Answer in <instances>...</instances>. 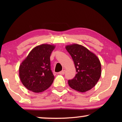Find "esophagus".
<instances>
[{
    "instance_id": "esophagus-1",
    "label": "esophagus",
    "mask_w": 122,
    "mask_h": 122,
    "mask_svg": "<svg viewBox=\"0 0 122 122\" xmlns=\"http://www.w3.org/2000/svg\"><path fill=\"white\" fill-rule=\"evenodd\" d=\"M64 73H65V70H63V71H60V72L59 73V74L63 75V74H64Z\"/></svg>"
}]
</instances>
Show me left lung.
Here are the masks:
<instances>
[{
  "label": "left lung",
  "instance_id": "obj_1",
  "mask_svg": "<svg viewBox=\"0 0 122 122\" xmlns=\"http://www.w3.org/2000/svg\"><path fill=\"white\" fill-rule=\"evenodd\" d=\"M74 63L76 74L68 81L70 87L84 93L96 86L101 76L102 68L99 58L85 46L78 44L66 46Z\"/></svg>",
  "mask_w": 122,
  "mask_h": 122
}]
</instances>
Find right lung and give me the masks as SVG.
<instances>
[{"label": "right lung", "mask_w": 122, "mask_h": 122, "mask_svg": "<svg viewBox=\"0 0 122 122\" xmlns=\"http://www.w3.org/2000/svg\"><path fill=\"white\" fill-rule=\"evenodd\" d=\"M56 46L43 44L34 47L20 64L19 76L25 87L34 93L49 88L54 76L51 69L50 56Z\"/></svg>", "instance_id": "1"}]
</instances>
